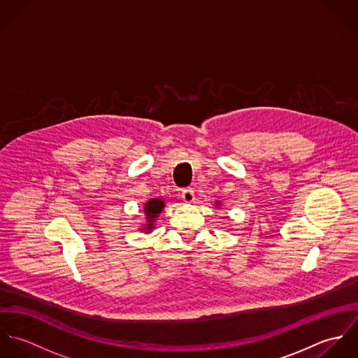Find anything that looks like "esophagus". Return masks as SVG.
<instances>
[{
    "instance_id": "obj_1",
    "label": "esophagus",
    "mask_w": 358,
    "mask_h": 358,
    "mask_svg": "<svg viewBox=\"0 0 358 358\" xmlns=\"http://www.w3.org/2000/svg\"><path fill=\"white\" fill-rule=\"evenodd\" d=\"M182 199L186 204H192L194 201V190L192 187H187L182 192Z\"/></svg>"
}]
</instances>
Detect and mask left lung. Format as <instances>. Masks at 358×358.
Wrapping results in <instances>:
<instances>
[{
	"instance_id": "left-lung-1",
	"label": "left lung",
	"mask_w": 358,
	"mask_h": 358,
	"mask_svg": "<svg viewBox=\"0 0 358 358\" xmlns=\"http://www.w3.org/2000/svg\"><path fill=\"white\" fill-rule=\"evenodd\" d=\"M220 203H219V201H216V203H215V206H216V208H219V206H220Z\"/></svg>"
}]
</instances>
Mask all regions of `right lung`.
Returning <instances> with one entry per match:
<instances>
[{
  "label": "right lung",
  "mask_w": 358,
  "mask_h": 358,
  "mask_svg": "<svg viewBox=\"0 0 358 358\" xmlns=\"http://www.w3.org/2000/svg\"><path fill=\"white\" fill-rule=\"evenodd\" d=\"M165 208V201L161 199H150L143 205L145 212V223H142V227H139L141 231L150 234L154 230V224L162 209Z\"/></svg>",
  "instance_id": "obj_1"
}]
</instances>
